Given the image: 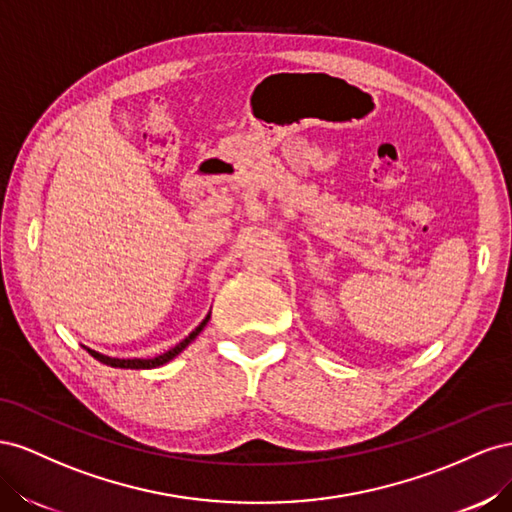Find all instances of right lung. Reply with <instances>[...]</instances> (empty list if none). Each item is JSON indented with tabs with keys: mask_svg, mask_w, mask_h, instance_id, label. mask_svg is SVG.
Masks as SVG:
<instances>
[{
	"mask_svg": "<svg viewBox=\"0 0 512 512\" xmlns=\"http://www.w3.org/2000/svg\"><path fill=\"white\" fill-rule=\"evenodd\" d=\"M208 319H210V313L206 315V319H203L201 324L191 334H188V337L182 343H178L173 349H169V352L160 354L156 358H148V360H143V358H111V356L94 352V349H87V352H90V356H94L98 362L107 364V367H115V369H156V367H160V364H165V362H169V360H173L175 356H178L180 352H184V349L188 347V343H193L199 337V332L206 328Z\"/></svg>",
	"mask_w": 512,
	"mask_h": 512,
	"instance_id": "right-lung-1",
	"label": "right lung"
}]
</instances>
